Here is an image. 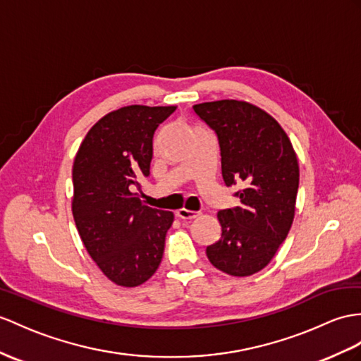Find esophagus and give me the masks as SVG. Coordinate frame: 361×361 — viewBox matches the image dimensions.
<instances>
[{
  "label": "esophagus",
  "instance_id": "34e87169",
  "mask_svg": "<svg viewBox=\"0 0 361 361\" xmlns=\"http://www.w3.org/2000/svg\"><path fill=\"white\" fill-rule=\"evenodd\" d=\"M176 216H178L179 219H182V221H191V219H196L199 216V213H196V211L187 209V208H180V209H178V213H176Z\"/></svg>",
  "mask_w": 361,
  "mask_h": 361
}]
</instances>
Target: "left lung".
I'll return each instance as SVG.
<instances>
[{"label":"left lung","mask_w":361,"mask_h":361,"mask_svg":"<svg viewBox=\"0 0 361 361\" xmlns=\"http://www.w3.org/2000/svg\"><path fill=\"white\" fill-rule=\"evenodd\" d=\"M217 135L222 176L239 182L240 205L217 213L222 235L207 247L211 265L234 277L265 268L291 230L298 190V162L285 130L257 105L222 99L192 105Z\"/></svg>","instance_id":"left-lung-1"}]
</instances>
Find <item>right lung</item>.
Instances as JSON below:
<instances>
[{"label": "right lung", "instance_id": "1", "mask_svg": "<svg viewBox=\"0 0 361 361\" xmlns=\"http://www.w3.org/2000/svg\"><path fill=\"white\" fill-rule=\"evenodd\" d=\"M176 110L127 105L89 130L73 162V219L104 276L124 288L142 285L159 268L171 211L145 205L136 188L150 176L153 136Z\"/></svg>", "mask_w": 361, "mask_h": 361}]
</instances>
